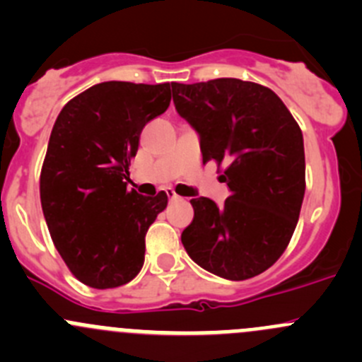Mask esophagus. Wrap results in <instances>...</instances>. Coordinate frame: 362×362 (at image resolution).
Masks as SVG:
<instances>
[{"label": "esophagus", "mask_w": 362, "mask_h": 362, "mask_svg": "<svg viewBox=\"0 0 362 362\" xmlns=\"http://www.w3.org/2000/svg\"><path fill=\"white\" fill-rule=\"evenodd\" d=\"M166 194H168V198L171 199V202H177V199H180V196H178L177 192L173 191V189H166Z\"/></svg>", "instance_id": "34e87169"}]
</instances>
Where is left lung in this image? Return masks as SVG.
<instances>
[{"mask_svg": "<svg viewBox=\"0 0 362 362\" xmlns=\"http://www.w3.org/2000/svg\"><path fill=\"white\" fill-rule=\"evenodd\" d=\"M178 115L199 136L203 163H226L224 204L191 199L182 233L189 257L226 280L266 272L289 245L305 198V145L284 101L240 78L171 82Z\"/></svg>", "mask_w": 362, "mask_h": 362, "instance_id": "8db88e82", "label": "left lung"}]
</instances>
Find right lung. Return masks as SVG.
Returning a JSON list of instances; mask_svg holds the SVG:
<instances>
[{"label":"right lung","mask_w":362,"mask_h":362,"mask_svg":"<svg viewBox=\"0 0 362 362\" xmlns=\"http://www.w3.org/2000/svg\"><path fill=\"white\" fill-rule=\"evenodd\" d=\"M170 101V83L112 80L83 90L57 115L40 198L54 245L86 286H124L144 266L145 235L168 196L127 191V168L145 124L166 112Z\"/></svg>","instance_id":"1"}]
</instances>
